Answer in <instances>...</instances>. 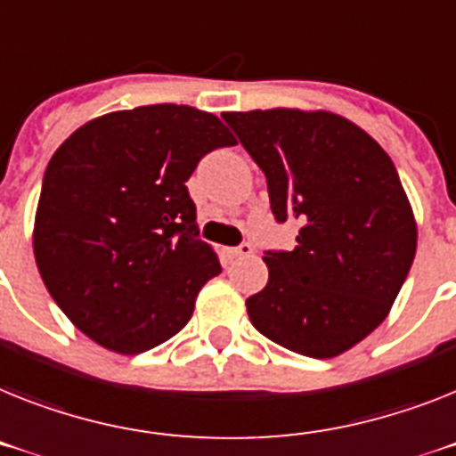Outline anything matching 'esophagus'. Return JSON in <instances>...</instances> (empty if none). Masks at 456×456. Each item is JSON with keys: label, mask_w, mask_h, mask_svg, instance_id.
Instances as JSON below:
<instances>
[{"label": "esophagus", "mask_w": 456, "mask_h": 456, "mask_svg": "<svg viewBox=\"0 0 456 456\" xmlns=\"http://www.w3.org/2000/svg\"><path fill=\"white\" fill-rule=\"evenodd\" d=\"M229 257H248L252 255V246L250 243H240L239 248H227Z\"/></svg>", "instance_id": "1"}]
</instances>
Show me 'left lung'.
I'll return each instance as SVG.
<instances>
[{
  "label": "left lung",
  "instance_id": "8db88e82",
  "mask_svg": "<svg viewBox=\"0 0 456 456\" xmlns=\"http://www.w3.org/2000/svg\"><path fill=\"white\" fill-rule=\"evenodd\" d=\"M266 175L297 246L266 252L269 282L246 301L252 327L287 350L331 359L392 311L417 250V222L376 139L329 110L222 113Z\"/></svg>",
  "mask_w": 456,
  "mask_h": 456
}]
</instances>
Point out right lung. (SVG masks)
I'll list each match as a JSON object with an SVG mask.
<instances>
[{
	"label": "right lung",
	"mask_w": 456,
	"mask_h": 456,
	"mask_svg": "<svg viewBox=\"0 0 456 456\" xmlns=\"http://www.w3.org/2000/svg\"><path fill=\"white\" fill-rule=\"evenodd\" d=\"M236 145L192 106L113 110L55 151L34 217V259L64 315L118 354H139L190 322L222 271L199 239L187 178L206 152Z\"/></svg>",
	"instance_id": "1"
}]
</instances>
